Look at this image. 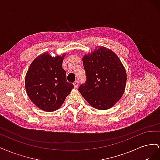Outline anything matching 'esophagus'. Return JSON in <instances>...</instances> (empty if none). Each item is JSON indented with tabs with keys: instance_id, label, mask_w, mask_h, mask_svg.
Segmentation results:
<instances>
[{
	"instance_id": "obj_1",
	"label": "esophagus",
	"mask_w": 160,
	"mask_h": 160,
	"mask_svg": "<svg viewBox=\"0 0 160 160\" xmlns=\"http://www.w3.org/2000/svg\"><path fill=\"white\" fill-rule=\"evenodd\" d=\"M73 85L75 87V88H78V85H79V82L77 81H75L73 83Z\"/></svg>"
}]
</instances>
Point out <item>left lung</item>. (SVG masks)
Segmentation results:
<instances>
[{"mask_svg":"<svg viewBox=\"0 0 160 160\" xmlns=\"http://www.w3.org/2000/svg\"><path fill=\"white\" fill-rule=\"evenodd\" d=\"M86 82L79 91L92 107L108 109L122 98L127 74L118 55L104 47L96 48L83 57Z\"/></svg>","mask_w":160,"mask_h":160,"instance_id":"left-lung-1","label":"left lung"}]
</instances>
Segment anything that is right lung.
I'll use <instances>...</instances> for the list:
<instances>
[{"label":"right lung","instance_id":"1","mask_svg":"<svg viewBox=\"0 0 160 160\" xmlns=\"http://www.w3.org/2000/svg\"><path fill=\"white\" fill-rule=\"evenodd\" d=\"M66 54L55 57L47 52L38 56L30 65L25 76L28 98L39 109L51 112L59 109L73 85L67 81L62 63Z\"/></svg>","mask_w":160,"mask_h":160}]
</instances>
